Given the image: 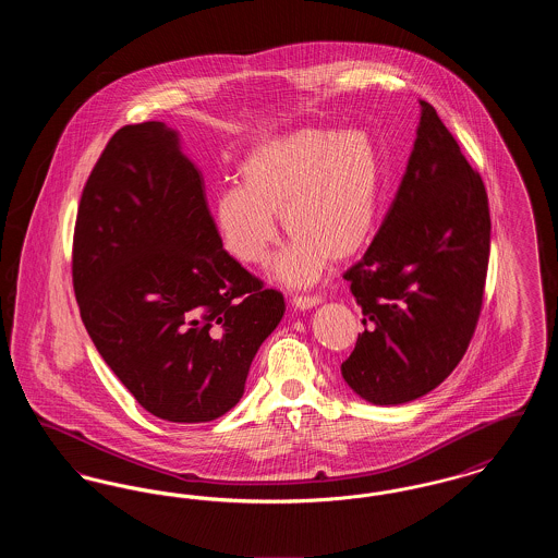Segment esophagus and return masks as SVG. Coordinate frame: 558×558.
I'll return each instance as SVG.
<instances>
[{
	"label": "esophagus",
	"mask_w": 558,
	"mask_h": 558,
	"mask_svg": "<svg viewBox=\"0 0 558 558\" xmlns=\"http://www.w3.org/2000/svg\"><path fill=\"white\" fill-rule=\"evenodd\" d=\"M319 303H322V296L318 294H314V296H292V305H294V310H299V312H307V310H312V307H318Z\"/></svg>",
	"instance_id": "obj_1"
}]
</instances>
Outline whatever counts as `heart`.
Segmentation results:
<instances>
[{
  "mask_svg": "<svg viewBox=\"0 0 558 558\" xmlns=\"http://www.w3.org/2000/svg\"><path fill=\"white\" fill-rule=\"evenodd\" d=\"M240 186L213 194V223L223 251L240 264H264L280 226L291 232L271 278L312 287L330 259L355 255L380 209L383 159L364 130L301 128L253 146L239 165Z\"/></svg>",
  "mask_w": 558,
  "mask_h": 558,
  "instance_id": "1",
  "label": "heart"
}]
</instances>
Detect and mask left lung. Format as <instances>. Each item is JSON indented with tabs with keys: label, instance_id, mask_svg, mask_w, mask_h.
I'll return each mask as SVG.
<instances>
[{
	"label": "left lung",
	"instance_id": "left-lung-1",
	"mask_svg": "<svg viewBox=\"0 0 558 558\" xmlns=\"http://www.w3.org/2000/svg\"><path fill=\"white\" fill-rule=\"evenodd\" d=\"M489 232L478 173L421 100L396 201L364 257L343 274L366 326L341 364L355 396L399 405L450 376L477 326Z\"/></svg>",
	"mask_w": 558,
	"mask_h": 558
}]
</instances>
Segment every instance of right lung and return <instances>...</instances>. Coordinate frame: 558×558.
Segmentation results:
<instances>
[{"label":"right lung","instance_id":"obj_1","mask_svg":"<svg viewBox=\"0 0 558 558\" xmlns=\"http://www.w3.org/2000/svg\"><path fill=\"white\" fill-rule=\"evenodd\" d=\"M73 284L85 330L137 403L209 423L284 316L217 239L203 175L160 121L114 133L83 187Z\"/></svg>","mask_w":558,"mask_h":558}]
</instances>
